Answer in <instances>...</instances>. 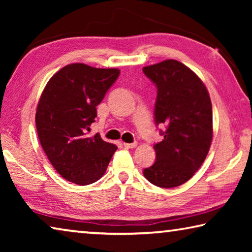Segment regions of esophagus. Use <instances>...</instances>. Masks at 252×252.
<instances>
[{
	"label": "esophagus",
	"mask_w": 252,
	"mask_h": 252,
	"mask_svg": "<svg viewBox=\"0 0 252 252\" xmlns=\"http://www.w3.org/2000/svg\"><path fill=\"white\" fill-rule=\"evenodd\" d=\"M123 146H125L126 149H134L136 146H138V143L133 142V143H123Z\"/></svg>",
	"instance_id": "34e87169"
}]
</instances>
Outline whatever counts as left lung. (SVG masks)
Listing matches in <instances>:
<instances>
[{
  "instance_id": "8db88e82",
  "label": "left lung",
  "mask_w": 252,
  "mask_h": 252,
  "mask_svg": "<svg viewBox=\"0 0 252 252\" xmlns=\"http://www.w3.org/2000/svg\"><path fill=\"white\" fill-rule=\"evenodd\" d=\"M157 87L155 122L163 125L156 143V162L143 176L160 188L179 187L201 167L212 140V105L206 85L176 60L142 69Z\"/></svg>"
}]
</instances>
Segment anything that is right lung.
Returning a JSON list of instances; mask_svg holds the SVG:
<instances>
[{
    "label": "right lung",
    "instance_id": "add662e5",
    "mask_svg": "<svg viewBox=\"0 0 252 252\" xmlns=\"http://www.w3.org/2000/svg\"><path fill=\"white\" fill-rule=\"evenodd\" d=\"M120 70L73 63L58 71L44 88L35 123L41 146L54 169L79 186L103 176L117 150L99 133L88 136L96 105L116 82Z\"/></svg>",
    "mask_w": 252,
    "mask_h": 252
}]
</instances>
